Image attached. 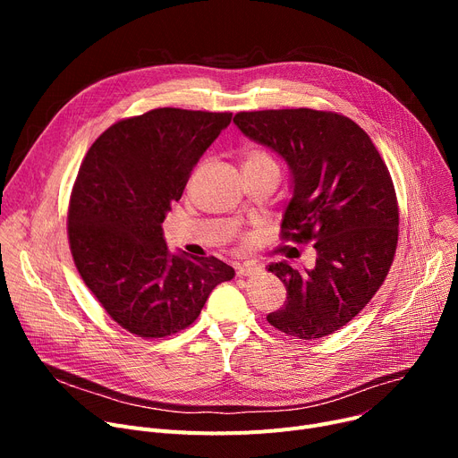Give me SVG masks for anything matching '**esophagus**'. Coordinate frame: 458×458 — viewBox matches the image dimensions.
<instances>
[{
    "label": "esophagus",
    "instance_id": "esophagus-1",
    "mask_svg": "<svg viewBox=\"0 0 458 458\" xmlns=\"http://www.w3.org/2000/svg\"><path fill=\"white\" fill-rule=\"evenodd\" d=\"M259 271H261V266H259V263H256V261H245V263H242V266L237 267V275L239 276H252V275H256Z\"/></svg>",
    "mask_w": 458,
    "mask_h": 458
}]
</instances>
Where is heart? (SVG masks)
Instances as JSON below:
<instances>
[{
	"mask_svg": "<svg viewBox=\"0 0 458 458\" xmlns=\"http://www.w3.org/2000/svg\"><path fill=\"white\" fill-rule=\"evenodd\" d=\"M266 163H275L266 152L252 148L243 154V166H256V165H266Z\"/></svg>",
	"mask_w": 458,
	"mask_h": 458,
	"instance_id": "obj_1",
	"label": "heart"
}]
</instances>
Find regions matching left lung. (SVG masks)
<instances>
[{
	"label": "left lung",
	"instance_id": "obj_1",
	"mask_svg": "<svg viewBox=\"0 0 458 458\" xmlns=\"http://www.w3.org/2000/svg\"><path fill=\"white\" fill-rule=\"evenodd\" d=\"M233 123L287 163L282 235L314 242L318 252L314 269L297 271L285 259L267 267L287 292L267 321L299 340L325 338L364 310L390 271L399 211L388 166L369 135L338 113L243 111Z\"/></svg>",
	"mask_w": 458,
	"mask_h": 458
}]
</instances>
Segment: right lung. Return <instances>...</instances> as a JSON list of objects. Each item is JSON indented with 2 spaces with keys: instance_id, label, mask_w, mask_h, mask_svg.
I'll return each mask as SVG.
<instances>
[{
  "instance_id": "obj_1",
  "label": "right lung",
  "mask_w": 458,
  "mask_h": 458,
  "mask_svg": "<svg viewBox=\"0 0 458 458\" xmlns=\"http://www.w3.org/2000/svg\"><path fill=\"white\" fill-rule=\"evenodd\" d=\"M232 113L152 109L120 120L89 148L72 189L68 239L104 310L139 338H165L200 316L225 261L171 252L163 221Z\"/></svg>"
}]
</instances>
